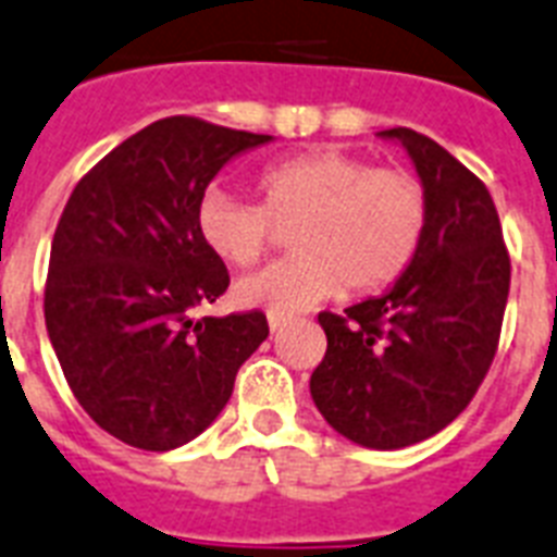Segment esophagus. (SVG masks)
I'll use <instances>...</instances> for the list:
<instances>
[{
    "label": "esophagus",
    "mask_w": 557,
    "mask_h": 557,
    "mask_svg": "<svg viewBox=\"0 0 557 557\" xmlns=\"http://www.w3.org/2000/svg\"><path fill=\"white\" fill-rule=\"evenodd\" d=\"M267 322H270V331H282V327L290 322V317H282V313H270V317H267Z\"/></svg>",
    "instance_id": "34e87169"
}]
</instances>
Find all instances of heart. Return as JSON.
I'll return each mask as SVG.
<instances>
[{"label": "heart", "mask_w": 557, "mask_h": 557, "mask_svg": "<svg viewBox=\"0 0 557 557\" xmlns=\"http://www.w3.org/2000/svg\"><path fill=\"white\" fill-rule=\"evenodd\" d=\"M258 202L209 188L197 235L230 267L258 264L290 230L293 252L235 287L244 305L296 313L343 290H386L416 264L430 230V194L412 171L374 168L346 150H310L267 165Z\"/></svg>", "instance_id": "obj_1"}]
</instances>
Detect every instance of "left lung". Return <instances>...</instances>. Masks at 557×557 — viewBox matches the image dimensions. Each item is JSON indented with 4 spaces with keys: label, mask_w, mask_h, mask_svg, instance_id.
Listing matches in <instances>:
<instances>
[{
    "label": "left lung",
    "mask_w": 557,
    "mask_h": 557,
    "mask_svg": "<svg viewBox=\"0 0 557 557\" xmlns=\"http://www.w3.org/2000/svg\"><path fill=\"white\" fill-rule=\"evenodd\" d=\"M430 194L416 264L381 299L319 313L327 348L310 395L337 433L374 450L435 435L473 400L503 331L511 258L480 176L424 133L392 127Z\"/></svg>",
    "instance_id": "8db88e82"
}]
</instances>
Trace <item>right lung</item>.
Returning <instances> with one entry per match:
<instances>
[{
	"mask_svg": "<svg viewBox=\"0 0 557 557\" xmlns=\"http://www.w3.org/2000/svg\"><path fill=\"white\" fill-rule=\"evenodd\" d=\"M273 136L194 115L148 124L89 168L51 240L46 327L77 404L139 450H174L220 416L270 334L261 310L194 317L230 287L197 202L220 168Z\"/></svg>",
	"mask_w": 557,
	"mask_h": 557,
	"instance_id": "1",
	"label": "right lung"
}]
</instances>
